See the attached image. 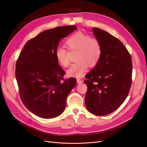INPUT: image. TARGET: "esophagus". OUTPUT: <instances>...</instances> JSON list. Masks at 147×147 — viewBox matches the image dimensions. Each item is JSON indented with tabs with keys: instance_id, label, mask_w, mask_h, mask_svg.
<instances>
[{
	"instance_id": "esophagus-1",
	"label": "esophagus",
	"mask_w": 147,
	"mask_h": 147,
	"mask_svg": "<svg viewBox=\"0 0 147 147\" xmlns=\"http://www.w3.org/2000/svg\"><path fill=\"white\" fill-rule=\"evenodd\" d=\"M83 80H81V79H77V83H79V84L83 83Z\"/></svg>"
}]
</instances>
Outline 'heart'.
Returning a JSON list of instances; mask_svg holds the SVG:
<instances>
[{
  "label": "heart",
  "mask_w": 147,
  "mask_h": 147,
  "mask_svg": "<svg viewBox=\"0 0 147 147\" xmlns=\"http://www.w3.org/2000/svg\"><path fill=\"white\" fill-rule=\"evenodd\" d=\"M66 45L69 50L78 51L76 63L69 67L67 71L68 77L80 78L90 67L95 66L102 55V46L95 38L81 32L76 33L67 38ZM68 51L63 46H58L55 55L58 63L62 66L67 67L69 59Z\"/></svg>",
  "instance_id": "obj_1"
}]
</instances>
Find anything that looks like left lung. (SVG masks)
<instances>
[{
    "label": "left lung",
    "instance_id": "1",
    "mask_svg": "<svg viewBox=\"0 0 147 147\" xmlns=\"http://www.w3.org/2000/svg\"><path fill=\"white\" fill-rule=\"evenodd\" d=\"M94 35L102 46L98 64L85 76L88 90L85 105L96 115L117 110L125 101L132 84V63L129 52L118 38L93 27Z\"/></svg>",
    "mask_w": 147,
    "mask_h": 147
}]
</instances>
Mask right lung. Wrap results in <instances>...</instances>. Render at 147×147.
Returning a JSON list of instances; mask_svg holds the SVG:
<instances>
[{
    "mask_svg": "<svg viewBox=\"0 0 147 147\" xmlns=\"http://www.w3.org/2000/svg\"><path fill=\"white\" fill-rule=\"evenodd\" d=\"M77 29L66 26L45 30L28 40L20 54L15 68L20 96L38 117L51 119L63 113L77 83L73 78L64 80L65 73L55 55L61 40Z\"/></svg>",
    "mask_w": 147,
    "mask_h": 147,
    "instance_id": "obj_1",
    "label": "right lung"
}]
</instances>
